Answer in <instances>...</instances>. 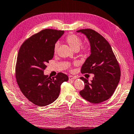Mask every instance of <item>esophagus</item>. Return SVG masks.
<instances>
[{"label":"esophagus","instance_id":"esophagus-1","mask_svg":"<svg viewBox=\"0 0 134 134\" xmlns=\"http://www.w3.org/2000/svg\"><path fill=\"white\" fill-rule=\"evenodd\" d=\"M69 80H75L76 78H77V77L72 75H69Z\"/></svg>","mask_w":134,"mask_h":134}]
</instances>
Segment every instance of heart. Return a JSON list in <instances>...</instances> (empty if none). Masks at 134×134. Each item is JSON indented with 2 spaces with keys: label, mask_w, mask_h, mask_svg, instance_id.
Returning <instances> with one entry per match:
<instances>
[{
  "label": "heart",
  "mask_w": 134,
  "mask_h": 134,
  "mask_svg": "<svg viewBox=\"0 0 134 134\" xmlns=\"http://www.w3.org/2000/svg\"><path fill=\"white\" fill-rule=\"evenodd\" d=\"M65 41L66 42L69 44V45L70 46V48L74 51H78L80 49V47L82 44V40L79 37V36H77L74 34H71V35H69L67 36L66 39H65ZM59 47V43H56L54 46V51L55 53L57 52V48ZM88 47H83L82 48V51L83 52H87L88 51Z\"/></svg>",
  "instance_id": "b5f03b06"
}]
</instances>
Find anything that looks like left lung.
Returning a JSON list of instances; mask_svg holds the SVG:
<instances>
[{
	"mask_svg": "<svg viewBox=\"0 0 134 134\" xmlns=\"http://www.w3.org/2000/svg\"><path fill=\"white\" fill-rule=\"evenodd\" d=\"M77 32L85 35L90 44L91 54L81 67V72L94 74L91 82L80 78L85 88L80 94L91 103H101L110 98L119 84L121 75L119 64L111 46L100 34L91 29Z\"/></svg>",
	"mask_w": 134,
	"mask_h": 134,
	"instance_id": "obj_1",
	"label": "left lung"
}]
</instances>
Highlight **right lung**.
<instances>
[{
  "mask_svg": "<svg viewBox=\"0 0 134 134\" xmlns=\"http://www.w3.org/2000/svg\"><path fill=\"white\" fill-rule=\"evenodd\" d=\"M64 33V31L45 29L26 40L18 51L15 67L17 83L24 95L38 106L56 100L60 85L69 80L62 72L52 78L43 73L46 64L53 57L55 44Z\"/></svg>",
  "mask_w": 134,
  "mask_h": 134,
  "instance_id": "add662e5",
  "label": "right lung"
}]
</instances>
